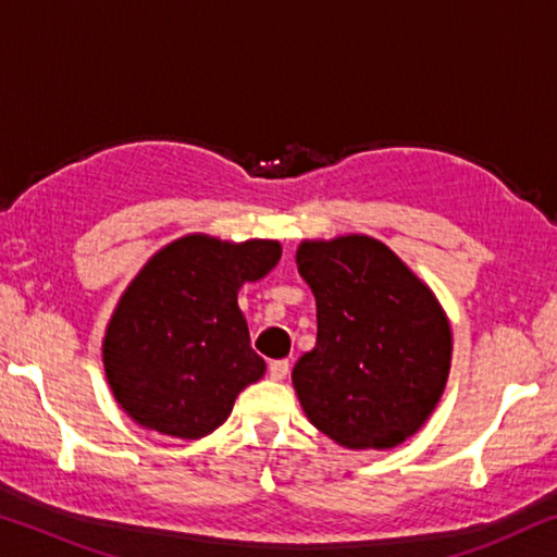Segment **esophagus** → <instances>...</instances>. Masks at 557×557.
I'll return each instance as SVG.
<instances>
[{"label":"esophagus","instance_id":"34e87169","mask_svg":"<svg viewBox=\"0 0 557 557\" xmlns=\"http://www.w3.org/2000/svg\"><path fill=\"white\" fill-rule=\"evenodd\" d=\"M287 371H289V361L287 358H277V361H272L270 366H268V373H270V379L272 381H282L287 375Z\"/></svg>","mask_w":557,"mask_h":557}]
</instances>
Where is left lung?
Segmentation results:
<instances>
[{
	"instance_id": "left-lung-1",
	"label": "left lung",
	"mask_w": 557,
	"mask_h": 557,
	"mask_svg": "<svg viewBox=\"0 0 557 557\" xmlns=\"http://www.w3.org/2000/svg\"><path fill=\"white\" fill-rule=\"evenodd\" d=\"M299 275L317 299V344L292 383L317 430L348 449H391L445 391L451 332L435 295L381 240H305Z\"/></svg>"
}]
</instances>
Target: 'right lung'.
I'll use <instances>...</instances> for the list:
<instances>
[{
    "label": "right lung",
    "instance_id": "right-lung-1",
    "mask_svg": "<svg viewBox=\"0 0 557 557\" xmlns=\"http://www.w3.org/2000/svg\"><path fill=\"white\" fill-rule=\"evenodd\" d=\"M280 256L277 240L186 235L139 270L102 342L108 383L132 420L182 440L223 425L238 393L265 373L238 289L265 277Z\"/></svg>",
    "mask_w": 557,
    "mask_h": 557
}]
</instances>
